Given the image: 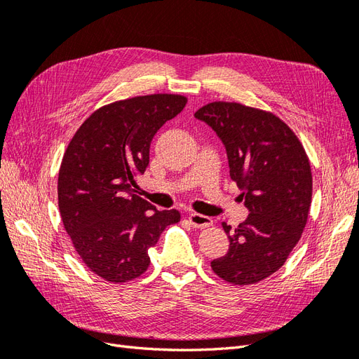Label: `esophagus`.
Returning a JSON list of instances; mask_svg holds the SVG:
<instances>
[{"mask_svg":"<svg viewBox=\"0 0 359 359\" xmlns=\"http://www.w3.org/2000/svg\"><path fill=\"white\" fill-rule=\"evenodd\" d=\"M189 220L194 227H208L212 224V219L208 215H202L196 212H190L189 214Z\"/></svg>","mask_w":359,"mask_h":359,"instance_id":"obj_1","label":"esophagus"}]
</instances>
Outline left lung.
<instances>
[{"label":"left lung","instance_id":"left-lung-1","mask_svg":"<svg viewBox=\"0 0 359 359\" xmlns=\"http://www.w3.org/2000/svg\"><path fill=\"white\" fill-rule=\"evenodd\" d=\"M194 118L220 137L231 178L248 210L235 231L222 223L229 250L211 268L232 285L257 283L283 266L306 227L313 190L310 161L295 133L269 112L214 102Z\"/></svg>","mask_w":359,"mask_h":359}]
</instances>
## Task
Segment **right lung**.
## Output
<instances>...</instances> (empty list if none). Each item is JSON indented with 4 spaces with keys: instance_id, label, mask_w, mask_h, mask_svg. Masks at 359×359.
<instances>
[{
    "instance_id": "add662e5",
    "label": "right lung",
    "mask_w": 359,
    "mask_h": 359,
    "mask_svg": "<svg viewBox=\"0 0 359 359\" xmlns=\"http://www.w3.org/2000/svg\"><path fill=\"white\" fill-rule=\"evenodd\" d=\"M187 99L153 94L115 102L95 111L67 147L58 175L60 214L76 252L94 274L124 283L144 274L148 248L177 210H156L137 196L136 177L149 165V147L160 127Z\"/></svg>"
}]
</instances>
